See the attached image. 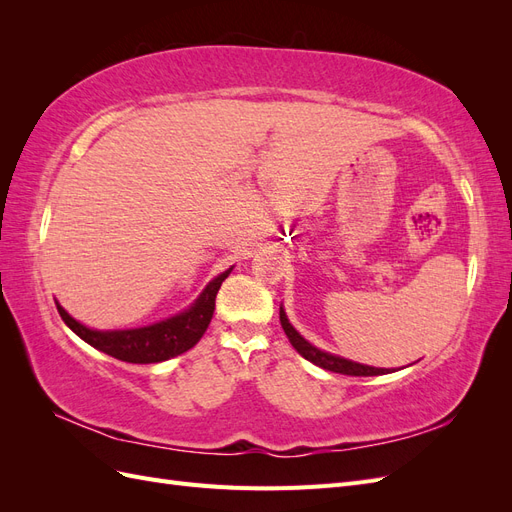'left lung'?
Masks as SVG:
<instances>
[{
    "mask_svg": "<svg viewBox=\"0 0 512 512\" xmlns=\"http://www.w3.org/2000/svg\"><path fill=\"white\" fill-rule=\"evenodd\" d=\"M280 322H282V329L284 333L288 335L292 348L297 350L303 359L312 361L314 365L327 369V371H333V374H346V376H380L384 374V371L389 369H378V367H369V365H361V363H354V361H348V359H342V356H335V354H329V352H322L318 348H314L309 342H305V339L294 331L292 324L288 322L286 318V312L284 309H280Z\"/></svg>",
    "mask_w": 512,
    "mask_h": 512,
    "instance_id": "8db88e82",
    "label": "left lung"
}]
</instances>
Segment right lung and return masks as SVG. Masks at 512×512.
Segmentation results:
<instances>
[{
	"instance_id": "add662e5",
	"label": "right lung",
	"mask_w": 512,
	"mask_h": 512,
	"mask_svg": "<svg viewBox=\"0 0 512 512\" xmlns=\"http://www.w3.org/2000/svg\"><path fill=\"white\" fill-rule=\"evenodd\" d=\"M228 273L230 269L215 277L188 312L143 329L94 331L76 322L61 305H57V312L76 335L108 356H115V359L126 363H160L190 350L203 337L213 318L215 294H218Z\"/></svg>"
}]
</instances>
